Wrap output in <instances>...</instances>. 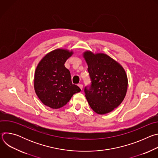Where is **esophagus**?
I'll list each match as a JSON object with an SVG mask.
<instances>
[{
	"label": "esophagus",
	"mask_w": 158,
	"mask_h": 158,
	"mask_svg": "<svg viewBox=\"0 0 158 158\" xmlns=\"http://www.w3.org/2000/svg\"><path fill=\"white\" fill-rule=\"evenodd\" d=\"M78 86L80 87V89L82 90L83 88V85L82 84H78Z\"/></svg>",
	"instance_id": "esophagus-1"
}]
</instances>
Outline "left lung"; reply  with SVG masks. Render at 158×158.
I'll use <instances>...</instances> for the list:
<instances>
[{
  "label": "left lung",
  "mask_w": 158,
  "mask_h": 158,
  "mask_svg": "<svg viewBox=\"0 0 158 158\" xmlns=\"http://www.w3.org/2000/svg\"><path fill=\"white\" fill-rule=\"evenodd\" d=\"M91 79L89 89L85 87L87 101L98 114H105L118 107L124 100L127 90V74L123 66L104 53L82 54Z\"/></svg>",
  "instance_id": "1"
}]
</instances>
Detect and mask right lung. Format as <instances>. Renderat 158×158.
<instances>
[{"mask_svg": "<svg viewBox=\"0 0 158 158\" xmlns=\"http://www.w3.org/2000/svg\"><path fill=\"white\" fill-rule=\"evenodd\" d=\"M74 54L73 51L57 49L39 62L34 74V87L40 101L52 109H59L69 101L81 89L73 84L71 73L64 65Z\"/></svg>", "mask_w": 158, "mask_h": 158, "instance_id": "1", "label": "right lung"}]
</instances>
